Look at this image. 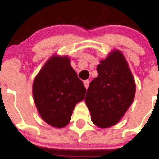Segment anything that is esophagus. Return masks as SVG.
I'll return each mask as SVG.
<instances>
[{
	"label": "esophagus",
	"instance_id": "34e87169",
	"mask_svg": "<svg viewBox=\"0 0 159 159\" xmlns=\"http://www.w3.org/2000/svg\"><path fill=\"white\" fill-rule=\"evenodd\" d=\"M84 86H85L86 89H88L89 86V81H88V80H85V81H84Z\"/></svg>",
	"mask_w": 159,
	"mask_h": 159
}]
</instances>
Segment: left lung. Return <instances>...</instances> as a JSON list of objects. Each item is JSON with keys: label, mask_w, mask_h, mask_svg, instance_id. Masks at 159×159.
<instances>
[{"label": "left lung", "mask_w": 159, "mask_h": 159, "mask_svg": "<svg viewBox=\"0 0 159 159\" xmlns=\"http://www.w3.org/2000/svg\"><path fill=\"white\" fill-rule=\"evenodd\" d=\"M98 75L91 81L85 103L91 121L100 128H108L120 121L135 94V83L127 61L115 51L97 66Z\"/></svg>", "instance_id": "8db88e82"}]
</instances>
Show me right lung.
<instances>
[{
    "instance_id": "obj_1",
    "label": "right lung",
    "mask_w": 159,
    "mask_h": 159,
    "mask_svg": "<svg viewBox=\"0 0 159 159\" xmlns=\"http://www.w3.org/2000/svg\"><path fill=\"white\" fill-rule=\"evenodd\" d=\"M86 89L68 57L53 56L34 78L33 96L44 121L55 128L69 123L77 103L84 100Z\"/></svg>"
}]
</instances>
